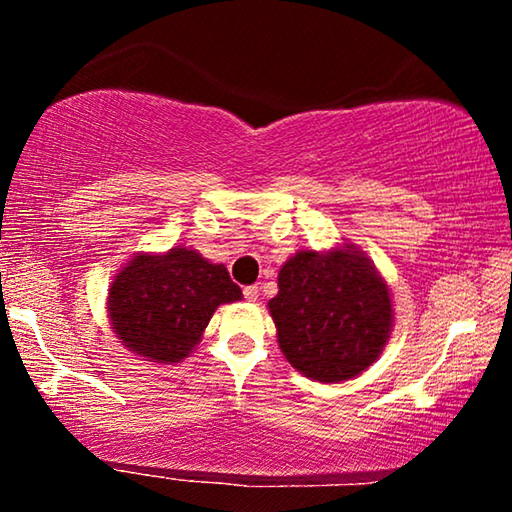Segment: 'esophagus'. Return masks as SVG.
<instances>
[{
    "label": "esophagus",
    "mask_w": 512,
    "mask_h": 512,
    "mask_svg": "<svg viewBox=\"0 0 512 512\" xmlns=\"http://www.w3.org/2000/svg\"><path fill=\"white\" fill-rule=\"evenodd\" d=\"M257 296H259V289L255 287V284H253V287H246V289H244V298H246L248 302H255Z\"/></svg>",
    "instance_id": "1"
}]
</instances>
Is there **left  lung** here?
Listing matches in <instances>:
<instances>
[{"label":"left lung","instance_id":"left-lung-1","mask_svg":"<svg viewBox=\"0 0 512 512\" xmlns=\"http://www.w3.org/2000/svg\"><path fill=\"white\" fill-rule=\"evenodd\" d=\"M268 300L277 343L302 375L339 384L361 375L391 339V291L375 264L345 244L327 253L298 250Z\"/></svg>","mask_w":512,"mask_h":512}]
</instances>
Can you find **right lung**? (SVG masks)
Wrapping results in <instances>:
<instances>
[{
	"instance_id": "add662e5",
	"label": "right lung",
	"mask_w": 512,
	"mask_h": 512,
	"mask_svg": "<svg viewBox=\"0 0 512 512\" xmlns=\"http://www.w3.org/2000/svg\"><path fill=\"white\" fill-rule=\"evenodd\" d=\"M241 298L223 264L176 246L137 253L121 268L108 289V318L119 343L144 361L178 363L201 343L216 307Z\"/></svg>"
}]
</instances>
